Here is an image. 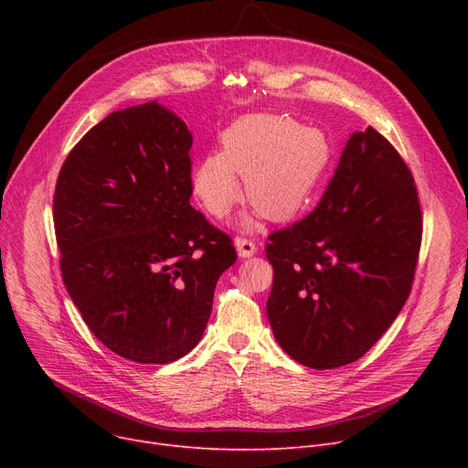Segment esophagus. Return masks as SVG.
I'll list each match as a JSON object with an SVG mask.
<instances>
[{
	"label": "esophagus",
	"instance_id": "obj_1",
	"mask_svg": "<svg viewBox=\"0 0 468 468\" xmlns=\"http://www.w3.org/2000/svg\"><path fill=\"white\" fill-rule=\"evenodd\" d=\"M235 249H237L239 258H252L258 252V247L249 239H237L235 240Z\"/></svg>",
	"mask_w": 468,
	"mask_h": 468
}]
</instances>
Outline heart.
I'll use <instances>...</instances> for the list:
<instances>
[{
	"label": "heart",
	"instance_id": "obj_1",
	"mask_svg": "<svg viewBox=\"0 0 468 468\" xmlns=\"http://www.w3.org/2000/svg\"><path fill=\"white\" fill-rule=\"evenodd\" d=\"M219 145V154L203 155L191 172L197 199L214 218L228 216L239 201L237 175L244 176L247 199L263 216H296L321 186L332 157L321 131L284 115H244L221 133Z\"/></svg>",
	"mask_w": 468,
	"mask_h": 468
}]
</instances>
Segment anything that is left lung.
<instances>
[{"label": "left lung", "instance_id": "8db88e82", "mask_svg": "<svg viewBox=\"0 0 468 468\" xmlns=\"http://www.w3.org/2000/svg\"><path fill=\"white\" fill-rule=\"evenodd\" d=\"M421 233L402 157L372 127L353 133L321 203L269 235L267 318L284 353L314 370L358 360L410 296Z\"/></svg>", "mask_w": 468, "mask_h": 468}]
</instances>
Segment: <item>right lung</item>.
I'll list each match as a JSON object with an SVG mask.
<instances>
[{
    "label": "right lung",
    "instance_id": "add662e5",
    "mask_svg": "<svg viewBox=\"0 0 468 468\" xmlns=\"http://www.w3.org/2000/svg\"><path fill=\"white\" fill-rule=\"evenodd\" d=\"M193 136L159 102L110 113L66 157L53 216L62 279L85 324L138 364L201 341L231 239L189 205Z\"/></svg>",
    "mask_w": 468,
    "mask_h": 468
}]
</instances>
